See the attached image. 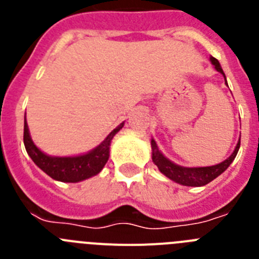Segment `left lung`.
<instances>
[{
    "label": "left lung",
    "instance_id": "obj_1",
    "mask_svg": "<svg viewBox=\"0 0 259 259\" xmlns=\"http://www.w3.org/2000/svg\"><path fill=\"white\" fill-rule=\"evenodd\" d=\"M210 61L214 65L215 70L221 72L222 75L226 79V75H224L223 70L221 67V63L218 62V59L214 58V57H210ZM227 83V81H226ZM240 148V140L237 143L236 148L233 150L232 154L226 159V161L221 162L218 164H214V166H207V167H183L179 164L171 162L168 158L164 157L159 149H158L157 143L152 139V159L154 162V164H157L158 170L161 171L164 176H167L168 179H171L172 182L179 183L182 185H187V187H202V185H206L207 183L212 182L215 178H218L222 172L227 170L228 166L233 162L235 157H236L237 152H239Z\"/></svg>",
    "mask_w": 259,
    "mask_h": 259
}]
</instances>
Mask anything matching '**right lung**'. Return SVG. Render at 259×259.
Here are the masks:
<instances>
[{
	"label": "right lung",
	"instance_id": "add662e5",
	"mask_svg": "<svg viewBox=\"0 0 259 259\" xmlns=\"http://www.w3.org/2000/svg\"><path fill=\"white\" fill-rule=\"evenodd\" d=\"M123 125H124V122L120 123L115 130L110 132L106 139L100 145L96 146L95 149L85 154L75 155V157H52L41 152L32 141L26 120H24L23 140L32 161L52 179L63 183H77L97 175L104 168L109 159L111 140L122 130Z\"/></svg>",
	"mask_w": 259,
	"mask_h": 259
}]
</instances>
